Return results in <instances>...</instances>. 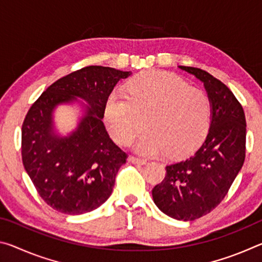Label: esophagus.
Here are the masks:
<instances>
[{"label": "esophagus", "mask_w": 262, "mask_h": 262, "mask_svg": "<svg viewBox=\"0 0 262 262\" xmlns=\"http://www.w3.org/2000/svg\"><path fill=\"white\" fill-rule=\"evenodd\" d=\"M128 161H129L133 164H139V165H145V164H147V161H144V159H141V158H137V157H134V156H130L129 158H128Z\"/></svg>", "instance_id": "1"}]
</instances>
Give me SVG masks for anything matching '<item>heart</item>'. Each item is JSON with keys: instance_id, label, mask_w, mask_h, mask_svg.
I'll return each mask as SVG.
<instances>
[{"instance_id": "b5f03b06", "label": "heart", "mask_w": 262, "mask_h": 262, "mask_svg": "<svg viewBox=\"0 0 262 262\" xmlns=\"http://www.w3.org/2000/svg\"><path fill=\"white\" fill-rule=\"evenodd\" d=\"M128 96L113 92L106 100L104 120L119 144L130 143L144 120L147 132L134 149L144 156L171 158L192 152L205 140L211 120V101L174 74L147 72L133 78Z\"/></svg>"}]
</instances>
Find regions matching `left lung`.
<instances>
[{
  "mask_svg": "<svg viewBox=\"0 0 262 262\" xmlns=\"http://www.w3.org/2000/svg\"><path fill=\"white\" fill-rule=\"evenodd\" d=\"M203 83L211 101L205 142L186 161L166 166L162 184L152 189L155 205L178 221H194L220 205L245 161L246 120L230 89L199 68L178 66Z\"/></svg>",
  "mask_w": 262,
  "mask_h": 262,
  "instance_id": "left-lung-1",
  "label": "left lung"
}]
</instances>
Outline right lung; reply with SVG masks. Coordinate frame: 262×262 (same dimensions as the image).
Wrapping results in <instances>:
<instances>
[{
  "label": "right lung",
  "instance_id": "1",
  "mask_svg": "<svg viewBox=\"0 0 262 262\" xmlns=\"http://www.w3.org/2000/svg\"><path fill=\"white\" fill-rule=\"evenodd\" d=\"M132 72L89 66L57 79L31 106L21 127L26 173L48 206L67 215L97 209L111 196L127 155L111 140L103 118L114 86ZM76 105L77 127L62 135L54 114Z\"/></svg>",
  "mask_w": 262,
  "mask_h": 262
}]
</instances>
